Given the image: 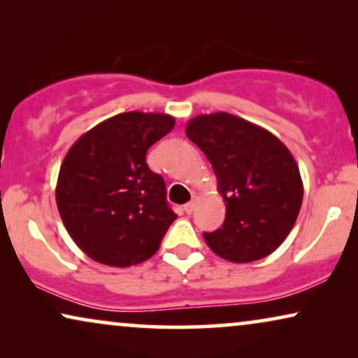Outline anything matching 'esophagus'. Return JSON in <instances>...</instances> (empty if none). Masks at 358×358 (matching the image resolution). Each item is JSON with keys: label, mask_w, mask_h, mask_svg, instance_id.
I'll use <instances>...</instances> for the list:
<instances>
[{"label": "esophagus", "mask_w": 358, "mask_h": 358, "mask_svg": "<svg viewBox=\"0 0 358 358\" xmlns=\"http://www.w3.org/2000/svg\"><path fill=\"white\" fill-rule=\"evenodd\" d=\"M197 205H199V197H194L192 200H190L189 203H185V205H184V212L187 213V215H190V213L194 212V210H195V207H197Z\"/></svg>", "instance_id": "esophagus-1"}]
</instances>
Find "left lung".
I'll return each instance as SVG.
<instances>
[{"label": "left lung", "instance_id": "left-lung-1", "mask_svg": "<svg viewBox=\"0 0 358 358\" xmlns=\"http://www.w3.org/2000/svg\"><path fill=\"white\" fill-rule=\"evenodd\" d=\"M185 135L208 158L227 205L222 228L203 233L208 248L236 264L272 254L290 234L303 202L290 150L268 130L228 112L194 117Z\"/></svg>", "mask_w": 358, "mask_h": 358}]
</instances>
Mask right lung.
Listing matches in <instances>:
<instances>
[{
  "label": "right lung",
  "instance_id": "add662e5",
  "mask_svg": "<svg viewBox=\"0 0 358 358\" xmlns=\"http://www.w3.org/2000/svg\"><path fill=\"white\" fill-rule=\"evenodd\" d=\"M174 117L124 112L78 138L63 159L55 199L60 217L86 256L110 267L145 262L178 218L166 202L164 179L146 151L168 135Z\"/></svg>",
  "mask_w": 358,
  "mask_h": 358
}]
</instances>
